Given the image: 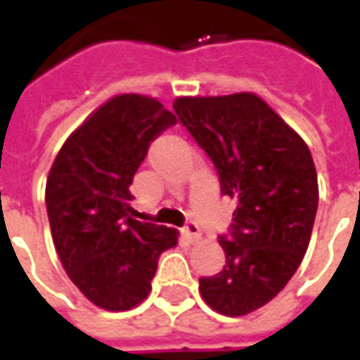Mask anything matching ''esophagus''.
I'll return each mask as SVG.
<instances>
[{"label":"esophagus","instance_id":"esophagus-1","mask_svg":"<svg viewBox=\"0 0 360 360\" xmlns=\"http://www.w3.org/2000/svg\"><path fill=\"white\" fill-rule=\"evenodd\" d=\"M183 235H185L191 243L200 241V237H202V233H200V227L196 226V224H188V226L183 229Z\"/></svg>","mask_w":360,"mask_h":360}]
</instances>
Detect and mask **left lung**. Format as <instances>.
<instances>
[{"label": "left lung", "instance_id": "left-lung-1", "mask_svg": "<svg viewBox=\"0 0 360 360\" xmlns=\"http://www.w3.org/2000/svg\"><path fill=\"white\" fill-rule=\"evenodd\" d=\"M173 110L218 169L221 193L237 200L226 266L200 278L208 307L245 316L293 278L318 208L316 167L307 142L252 92L183 96Z\"/></svg>", "mask_w": 360, "mask_h": 360}]
</instances>
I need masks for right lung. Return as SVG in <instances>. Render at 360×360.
<instances>
[{"instance_id": "add662e5", "label": "right lung", "mask_w": 360, "mask_h": 360, "mask_svg": "<svg viewBox=\"0 0 360 360\" xmlns=\"http://www.w3.org/2000/svg\"><path fill=\"white\" fill-rule=\"evenodd\" d=\"M177 123L156 98L119 94L61 146L46 183L51 237L67 276L105 310L148 297L158 258L177 229L133 218L131 183L150 142Z\"/></svg>"}]
</instances>
